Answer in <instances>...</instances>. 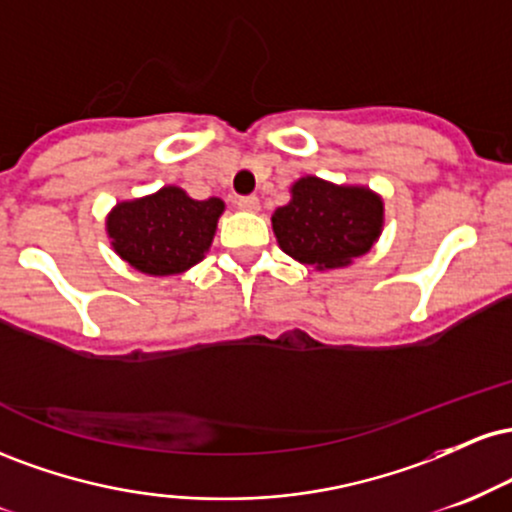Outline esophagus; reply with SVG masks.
I'll return each mask as SVG.
<instances>
[{"label":"esophagus","instance_id":"obj_1","mask_svg":"<svg viewBox=\"0 0 512 512\" xmlns=\"http://www.w3.org/2000/svg\"><path fill=\"white\" fill-rule=\"evenodd\" d=\"M236 207H238L240 211H257V209H260V199H257L255 195L238 197V199H236Z\"/></svg>","mask_w":512,"mask_h":512}]
</instances>
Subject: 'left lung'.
Listing matches in <instances>:
<instances>
[{
    "mask_svg": "<svg viewBox=\"0 0 512 512\" xmlns=\"http://www.w3.org/2000/svg\"><path fill=\"white\" fill-rule=\"evenodd\" d=\"M383 199L361 185H334L305 175L291 202L272 214L279 248L315 269H334L366 255L383 233Z\"/></svg>",
    "mask_w": 512,
    "mask_h": 512,
    "instance_id": "left-lung-1",
    "label": "left lung"
}]
</instances>
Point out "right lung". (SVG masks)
<instances>
[{"label":"right lung","mask_w":512,"mask_h":512,"mask_svg":"<svg viewBox=\"0 0 512 512\" xmlns=\"http://www.w3.org/2000/svg\"><path fill=\"white\" fill-rule=\"evenodd\" d=\"M223 209L219 197L199 202L168 185L154 195L115 204L105 231L113 250L137 272L182 274L204 260Z\"/></svg>","instance_id":"1"}]
</instances>
